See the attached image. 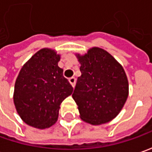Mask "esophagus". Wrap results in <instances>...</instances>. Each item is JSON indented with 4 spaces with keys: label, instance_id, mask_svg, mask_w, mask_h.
Here are the masks:
<instances>
[{
    "label": "esophagus",
    "instance_id": "1",
    "mask_svg": "<svg viewBox=\"0 0 152 152\" xmlns=\"http://www.w3.org/2000/svg\"><path fill=\"white\" fill-rule=\"evenodd\" d=\"M69 81H70V83L71 84V86H75V85H76V78L75 77H71L70 79H69Z\"/></svg>",
    "mask_w": 152,
    "mask_h": 152
}]
</instances>
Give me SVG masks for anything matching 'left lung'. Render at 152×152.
<instances>
[{"label": "left lung", "instance_id": "8db88e82", "mask_svg": "<svg viewBox=\"0 0 152 152\" xmlns=\"http://www.w3.org/2000/svg\"><path fill=\"white\" fill-rule=\"evenodd\" d=\"M80 62L72 97L80 117L91 124H102L118 114L127 100L128 79L122 66L106 50L93 47L84 55H76Z\"/></svg>", "mask_w": 152, "mask_h": 152}]
</instances>
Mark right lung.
Listing matches in <instances>:
<instances>
[{
  "instance_id": "add662e5",
  "label": "right lung",
  "mask_w": 152,
  "mask_h": 152,
  "mask_svg": "<svg viewBox=\"0 0 152 152\" xmlns=\"http://www.w3.org/2000/svg\"><path fill=\"white\" fill-rule=\"evenodd\" d=\"M60 55L42 49L24 64L15 82L13 101L17 112L27 124L46 129L58 119L60 105L73 92L63 69Z\"/></svg>"
}]
</instances>
